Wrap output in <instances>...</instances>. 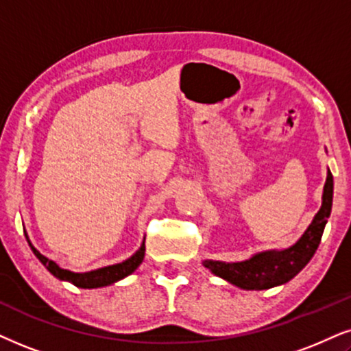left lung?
Segmentation results:
<instances>
[{
	"instance_id": "1",
	"label": "left lung",
	"mask_w": 351,
	"mask_h": 351,
	"mask_svg": "<svg viewBox=\"0 0 351 351\" xmlns=\"http://www.w3.org/2000/svg\"><path fill=\"white\" fill-rule=\"evenodd\" d=\"M332 197H334V176L330 170H327L321 208L295 245L285 250L259 251L250 259L239 263L204 259L202 265L217 277L243 290H267L290 282L311 261L321 243L327 219L330 217Z\"/></svg>"
}]
</instances>
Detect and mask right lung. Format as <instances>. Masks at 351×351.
Segmentation results:
<instances>
[{
    "label": "right lung",
    "mask_w": 351,
    "mask_h": 351,
    "mask_svg": "<svg viewBox=\"0 0 351 351\" xmlns=\"http://www.w3.org/2000/svg\"><path fill=\"white\" fill-rule=\"evenodd\" d=\"M24 234H25V239H27L30 250H32L35 257H37L40 263L45 265L48 272L55 275V277L60 278V280L69 282L79 288H101V287L113 285V283L123 280L124 277H128V275L134 272V270L143 264L144 256H145V238H144V241L141 243L139 250H137L131 257H128L126 261H123V263L105 265V267L88 270V272H73V270L61 269L55 261L48 259L47 256H43L42 252H40L37 247L30 243L29 234L25 233V230H24Z\"/></svg>",
    "instance_id": "obj_1"
}]
</instances>
